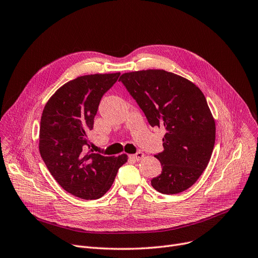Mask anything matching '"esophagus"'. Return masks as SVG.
<instances>
[{
	"label": "esophagus",
	"mask_w": 258,
	"mask_h": 258,
	"mask_svg": "<svg viewBox=\"0 0 258 258\" xmlns=\"http://www.w3.org/2000/svg\"><path fill=\"white\" fill-rule=\"evenodd\" d=\"M131 157L134 159V161H140V159H142V158L144 157V153L141 152V151H139V152H137L136 154L131 155Z\"/></svg>",
	"instance_id": "esophagus-1"
}]
</instances>
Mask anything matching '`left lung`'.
<instances>
[{
	"label": "left lung",
	"mask_w": 258,
	"mask_h": 258,
	"mask_svg": "<svg viewBox=\"0 0 258 258\" xmlns=\"http://www.w3.org/2000/svg\"><path fill=\"white\" fill-rule=\"evenodd\" d=\"M150 126L163 127L164 151L154 155L162 173L151 179L163 194L190 188L207 168L215 143V121L199 87L177 75L149 69L128 72L119 80Z\"/></svg>",
	"instance_id": "obj_1"
}]
</instances>
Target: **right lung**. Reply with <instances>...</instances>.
I'll list each match as a JSON object with an SVG mask.
<instances>
[{
	"label": "right lung",
	"instance_id": "1",
	"mask_svg": "<svg viewBox=\"0 0 258 258\" xmlns=\"http://www.w3.org/2000/svg\"><path fill=\"white\" fill-rule=\"evenodd\" d=\"M119 75L79 77L57 89L43 110L41 156L58 185L82 200L102 198L127 162L126 154L86 153L90 147L87 133L93 129L100 102Z\"/></svg>",
	"mask_w": 258,
	"mask_h": 258
}]
</instances>
